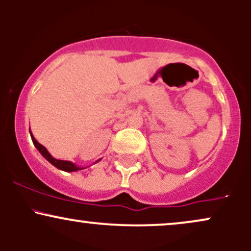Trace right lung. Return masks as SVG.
<instances>
[{
	"instance_id": "obj_1",
	"label": "right lung",
	"mask_w": 251,
	"mask_h": 251,
	"mask_svg": "<svg viewBox=\"0 0 251 251\" xmlns=\"http://www.w3.org/2000/svg\"><path fill=\"white\" fill-rule=\"evenodd\" d=\"M30 133V137H31V140H33V144L35 145V148L37 149V151L40 152L43 155V158H46V159L50 162L51 165H54L55 168H57L59 170H62V171H66V172H75V171H80V170H83L86 168H83V166H77L76 164L72 163V162H68V160H60V159H56V158H54L53 155H51L50 152H48V150L45 148V146L41 145L37 140L35 139V137H34L33 133H31V131H29ZM100 160V159H99ZM99 160H97L96 163L99 162Z\"/></svg>"
}]
</instances>
